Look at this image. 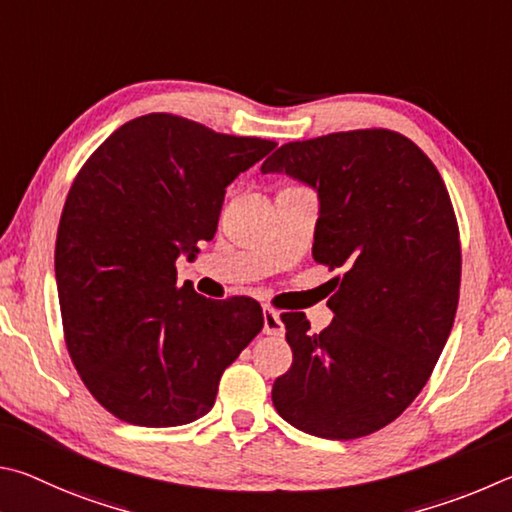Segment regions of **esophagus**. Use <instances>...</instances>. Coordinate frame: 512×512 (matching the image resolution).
Here are the masks:
<instances>
[{
    "mask_svg": "<svg viewBox=\"0 0 512 512\" xmlns=\"http://www.w3.org/2000/svg\"><path fill=\"white\" fill-rule=\"evenodd\" d=\"M263 333L274 335V337L283 335V321L279 317V312L272 310V308L263 310Z\"/></svg>",
    "mask_w": 512,
    "mask_h": 512,
    "instance_id": "34e87169",
    "label": "esophagus"
}]
</instances>
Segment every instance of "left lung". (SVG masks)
I'll list each match as a JSON object with an SVG mask.
<instances>
[{"label": "left lung", "mask_w": 512, "mask_h": 512, "mask_svg": "<svg viewBox=\"0 0 512 512\" xmlns=\"http://www.w3.org/2000/svg\"><path fill=\"white\" fill-rule=\"evenodd\" d=\"M261 170L317 193L312 256L344 267L326 330L310 333L303 312L281 315L294 360L274 382V407L312 436H369L414 402L450 337L461 288L450 195L425 152L391 130L285 143Z\"/></svg>", "instance_id": "obj_1"}]
</instances>
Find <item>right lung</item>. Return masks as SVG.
<instances>
[{"mask_svg":"<svg viewBox=\"0 0 512 512\" xmlns=\"http://www.w3.org/2000/svg\"><path fill=\"white\" fill-rule=\"evenodd\" d=\"M274 148L146 114L114 130L71 184L56 240L62 328L85 387L116 418L193 423L263 330L254 299L177 288L175 261L213 238L227 186Z\"/></svg>","mask_w":512,"mask_h":512,"instance_id":"1","label":"right lung"}]
</instances>
